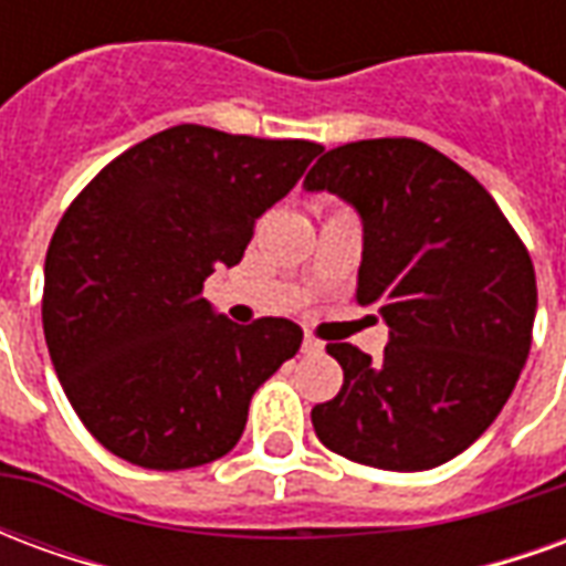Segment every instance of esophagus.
Returning a JSON list of instances; mask_svg holds the SVG:
<instances>
[{"instance_id": "1", "label": "esophagus", "mask_w": 566, "mask_h": 566, "mask_svg": "<svg viewBox=\"0 0 566 566\" xmlns=\"http://www.w3.org/2000/svg\"><path fill=\"white\" fill-rule=\"evenodd\" d=\"M324 352V343L321 339H315V336H306L303 339V355H321Z\"/></svg>"}]
</instances>
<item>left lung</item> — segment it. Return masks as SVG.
<instances>
[{"mask_svg":"<svg viewBox=\"0 0 566 566\" xmlns=\"http://www.w3.org/2000/svg\"><path fill=\"white\" fill-rule=\"evenodd\" d=\"M303 187L360 214L357 303L388 324L381 360L327 345L345 379L312 409L315 433L355 463L433 470L485 433L522 376L536 315L531 254L485 187L424 142L333 148Z\"/></svg>","mask_w":566,"mask_h":566,"instance_id":"8db88e82","label":"left lung"}]
</instances>
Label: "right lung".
<instances>
[{
  "mask_svg": "<svg viewBox=\"0 0 566 566\" xmlns=\"http://www.w3.org/2000/svg\"><path fill=\"white\" fill-rule=\"evenodd\" d=\"M181 124L133 145L84 187L44 258V343L105 449L145 470L223 458L251 397L303 343L287 318L248 327L202 284L245 254L254 223L321 154Z\"/></svg>",
  "mask_w": 566,
  "mask_h": 566,
  "instance_id": "add662e5",
  "label": "right lung"
}]
</instances>
